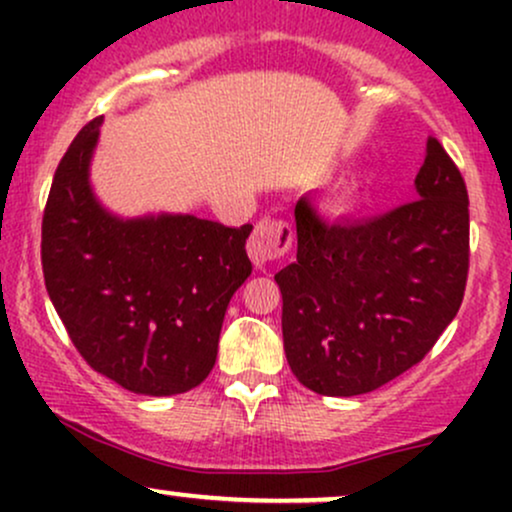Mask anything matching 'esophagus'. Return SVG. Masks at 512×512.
<instances>
[{
	"label": "esophagus",
	"mask_w": 512,
	"mask_h": 512,
	"mask_svg": "<svg viewBox=\"0 0 512 512\" xmlns=\"http://www.w3.org/2000/svg\"><path fill=\"white\" fill-rule=\"evenodd\" d=\"M293 243V228L289 221L281 219H264L255 226L248 240V255L255 262V267L281 260L286 252L291 250Z\"/></svg>",
	"instance_id": "obj_1"
}]
</instances>
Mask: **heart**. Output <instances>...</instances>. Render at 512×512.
<instances>
[{"label":"heart","instance_id":"1","mask_svg":"<svg viewBox=\"0 0 512 512\" xmlns=\"http://www.w3.org/2000/svg\"><path fill=\"white\" fill-rule=\"evenodd\" d=\"M358 195V182H346L342 187V202H349V199H354Z\"/></svg>","mask_w":512,"mask_h":512}]
</instances>
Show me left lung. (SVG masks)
I'll list each match as a JSON object with an SVG mask.
<instances>
[{
	"label": "left lung",
	"instance_id": "1",
	"mask_svg": "<svg viewBox=\"0 0 512 512\" xmlns=\"http://www.w3.org/2000/svg\"><path fill=\"white\" fill-rule=\"evenodd\" d=\"M416 199L366 221L320 219L296 204V262L274 276L284 298L286 361L317 395L378 390L424 358L462 305L469 197L460 170L428 139Z\"/></svg>",
	"mask_w": 512,
	"mask_h": 512
}]
</instances>
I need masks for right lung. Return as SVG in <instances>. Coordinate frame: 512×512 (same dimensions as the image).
Returning <instances> with one entry per match:
<instances>
[{"instance_id": "1", "label": "right lung", "mask_w": 512, "mask_h": 512, "mask_svg": "<svg viewBox=\"0 0 512 512\" xmlns=\"http://www.w3.org/2000/svg\"><path fill=\"white\" fill-rule=\"evenodd\" d=\"M101 122L76 134L52 178L40 243L45 289L93 370L137 395H180L214 368L223 315L252 272V226L110 214L88 180Z\"/></svg>"}]
</instances>
